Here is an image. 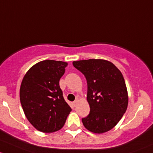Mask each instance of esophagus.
<instances>
[{
	"label": "esophagus",
	"mask_w": 153,
	"mask_h": 153,
	"mask_svg": "<svg viewBox=\"0 0 153 153\" xmlns=\"http://www.w3.org/2000/svg\"><path fill=\"white\" fill-rule=\"evenodd\" d=\"M78 101H79V100H77V99H76V100H75L74 102H73V105H74V107H76V104H77V102H78Z\"/></svg>",
	"instance_id": "obj_1"
}]
</instances>
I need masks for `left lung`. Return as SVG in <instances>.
Returning a JSON list of instances; mask_svg holds the SVG:
<instances>
[{"instance_id": "left-lung-1", "label": "left lung", "mask_w": 153, "mask_h": 153, "mask_svg": "<svg viewBox=\"0 0 153 153\" xmlns=\"http://www.w3.org/2000/svg\"><path fill=\"white\" fill-rule=\"evenodd\" d=\"M73 65L87 80L90 113L82 119L83 125L92 133L109 131L120 121L128 105L122 73L112 62L104 59L74 61Z\"/></svg>"}]
</instances>
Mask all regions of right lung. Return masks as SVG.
<instances>
[{"label": "right lung", "mask_w": 153, "mask_h": 153, "mask_svg": "<svg viewBox=\"0 0 153 153\" xmlns=\"http://www.w3.org/2000/svg\"><path fill=\"white\" fill-rule=\"evenodd\" d=\"M67 65L62 61L43 60L33 65L23 77L20 103L29 122L39 131L49 133L60 130L71 111L59 87Z\"/></svg>", "instance_id": "right-lung-1"}]
</instances>
